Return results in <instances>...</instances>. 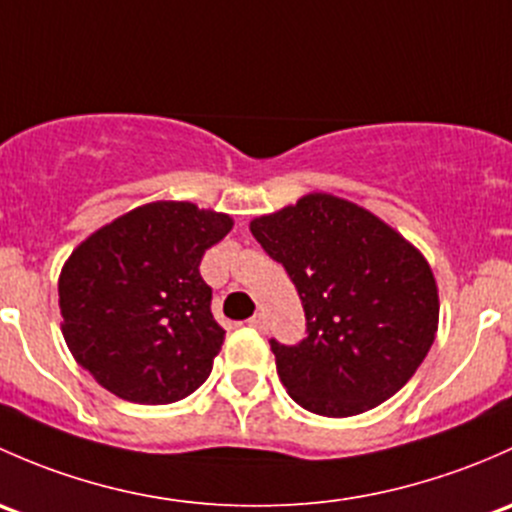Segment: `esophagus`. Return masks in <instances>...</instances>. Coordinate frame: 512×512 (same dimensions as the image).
Listing matches in <instances>:
<instances>
[{
  "label": "esophagus",
  "instance_id": "esophagus-1",
  "mask_svg": "<svg viewBox=\"0 0 512 512\" xmlns=\"http://www.w3.org/2000/svg\"><path fill=\"white\" fill-rule=\"evenodd\" d=\"M249 325H251V328H256V330H266V318H263L261 313H256L254 318L249 320Z\"/></svg>",
  "mask_w": 512,
  "mask_h": 512
}]
</instances>
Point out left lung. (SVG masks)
Masks as SVG:
<instances>
[{
    "label": "left lung",
    "instance_id": "8db88e82",
    "mask_svg": "<svg viewBox=\"0 0 512 512\" xmlns=\"http://www.w3.org/2000/svg\"><path fill=\"white\" fill-rule=\"evenodd\" d=\"M249 229L303 300L308 337L291 347L271 340L286 392L320 416H355L397 394L439 330L424 254L370 209L325 192Z\"/></svg>",
    "mask_w": 512,
    "mask_h": 512
}]
</instances>
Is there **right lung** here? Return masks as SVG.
Returning a JSON list of instances; mask_svg holds the SVG:
<instances>
[{"mask_svg":"<svg viewBox=\"0 0 512 512\" xmlns=\"http://www.w3.org/2000/svg\"><path fill=\"white\" fill-rule=\"evenodd\" d=\"M234 226L192 202H150L100 226L59 276L61 333L83 370L135 404H172L204 384L224 342L204 251Z\"/></svg>","mask_w":512,"mask_h":512,"instance_id":"add662e5","label":"right lung"}]
</instances>
